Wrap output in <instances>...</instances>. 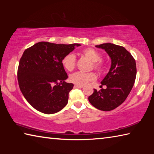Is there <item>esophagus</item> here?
<instances>
[{
    "mask_svg": "<svg viewBox=\"0 0 154 154\" xmlns=\"http://www.w3.org/2000/svg\"><path fill=\"white\" fill-rule=\"evenodd\" d=\"M75 88H83V85H75Z\"/></svg>",
    "mask_w": 154,
    "mask_h": 154,
    "instance_id": "obj_1",
    "label": "esophagus"
}]
</instances>
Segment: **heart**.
Wrapping results in <instances>:
<instances>
[{"instance_id": "obj_1", "label": "heart", "mask_w": 154, "mask_h": 154, "mask_svg": "<svg viewBox=\"0 0 154 154\" xmlns=\"http://www.w3.org/2000/svg\"><path fill=\"white\" fill-rule=\"evenodd\" d=\"M82 55L86 57L93 62L94 68L98 71L101 72L105 69V66L101 62V56L97 51L92 48H87L82 51ZM62 65L68 71H72L76 65V58L72 54H69L64 57L62 61ZM96 79V75L93 72H76L70 75V82L76 85H83L89 82H93Z\"/></svg>"}]
</instances>
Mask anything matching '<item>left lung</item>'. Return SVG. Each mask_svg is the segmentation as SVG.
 Segmentation results:
<instances>
[{
  "instance_id": "8db88e82",
  "label": "left lung",
  "mask_w": 154,
  "mask_h": 154,
  "mask_svg": "<svg viewBox=\"0 0 154 154\" xmlns=\"http://www.w3.org/2000/svg\"><path fill=\"white\" fill-rule=\"evenodd\" d=\"M105 50L111 60L110 69L101 84L106 85L88 97L91 105L99 110L109 111L118 107L126 100L136 79V62L124 47L111 43L96 45Z\"/></svg>"
}]
</instances>
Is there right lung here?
<instances>
[{
  "instance_id": "add662e5",
  "label": "right lung",
  "mask_w": 154,
  "mask_h": 154,
  "mask_svg": "<svg viewBox=\"0 0 154 154\" xmlns=\"http://www.w3.org/2000/svg\"><path fill=\"white\" fill-rule=\"evenodd\" d=\"M78 43L39 42L24 51L17 71L20 90L30 105L45 114L62 110L74 85L65 82L68 75L62 61Z\"/></svg>"
}]
</instances>
